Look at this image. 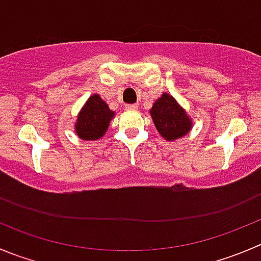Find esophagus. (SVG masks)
I'll use <instances>...</instances> for the list:
<instances>
[{"label":"esophagus","mask_w":261,"mask_h":261,"mask_svg":"<svg viewBox=\"0 0 261 261\" xmlns=\"http://www.w3.org/2000/svg\"><path fill=\"white\" fill-rule=\"evenodd\" d=\"M125 108L127 111H136L139 107H138V105H127Z\"/></svg>","instance_id":"1"}]
</instances>
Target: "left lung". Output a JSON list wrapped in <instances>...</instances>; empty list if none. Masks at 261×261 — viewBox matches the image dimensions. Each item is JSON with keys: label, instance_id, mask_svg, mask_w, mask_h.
Listing matches in <instances>:
<instances>
[{"label": "left lung", "instance_id": "8db88e82", "mask_svg": "<svg viewBox=\"0 0 261 261\" xmlns=\"http://www.w3.org/2000/svg\"><path fill=\"white\" fill-rule=\"evenodd\" d=\"M149 113L158 133L169 143L184 138L192 128V120L185 108L168 93L154 102Z\"/></svg>", "mask_w": 261, "mask_h": 261}]
</instances>
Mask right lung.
I'll list each match as a JSON object with an SVG mask.
<instances>
[{
    "label": "right lung",
    "mask_w": 261,
    "mask_h": 261,
    "mask_svg": "<svg viewBox=\"0 0 261 261\" xmlns=\"http://www.w3.org/2000/svg\"><path fill=\"white\" fill-rule=\"evenodd\" d=\"M115 112L110 110L99 94H92L77 113L75 121V134L82 140L94 141L103 138L108 130Z\"/></svg>",
    "instance_id": "1"
}]
</instances>
